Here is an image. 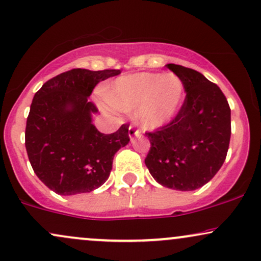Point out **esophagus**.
Listing matches in <instances>:
<instances>
[{
  "instance_id": "obj_1",
  "label": "esophagus",
  "mask_w": 261,
  "mask_h": 261,
  "mask_svg": "<svg viewBox=\"0 0 261 261\" xmlns=\"http://www.w3.org/2000/svg\"><path fill=\"white\" fill-rule=\"evenodd\" d=\"M128 137H130V140L135 139V137H136V139H140V137H141V131L135 130V127L130 126V127H128Z\"/></svg>"
}]
</instances>
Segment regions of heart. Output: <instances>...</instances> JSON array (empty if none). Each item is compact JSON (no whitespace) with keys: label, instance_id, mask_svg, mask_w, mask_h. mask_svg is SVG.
Masks as SVG:
<instances>
[{"label":"heart","instance_id":"1","mask_svg":"<svg viewBox=\"0 0 261 261\" xmlns=\"http://www.w3.org/2000/svg\"><path fill=\"white\" fill-rule=\"evenodd\" d=\"M184 97V84L172 73L125 75L106 92L107 102L113 108L134 111L135 120L146 130L168 125L177 115Z\"/></svg>","mask_w":261,"mask_h":261}]
</instances>
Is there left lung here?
<instances>
[{
  "instance_id": "8db88e82",
  "label": "left lung",
  "mask_w": 261,
  "mask_h": 261,
  "mask_svg": "<svg viewBox=\"0 0 261 261\" xmlns=\"http://www.w3.org/2000/svg\"><path fill=\"white\" fill-rule=\"evenodd\" d=\"M184 84L186 98L170 124L146 134L144 159L153 178L176 191H194L224 164L231 137V109L218 85L193 69L166 64Z\"/></svg>"
}]
</instances>
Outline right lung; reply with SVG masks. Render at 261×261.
<instances>
[{"label": "right lung", "mask_w": 261, "mask_h": 261, "mask_svg": "<svg viewBox=\"0 0 261 261\" xmlns=\"http://www.w3.org/2000/svg\"><path fill=\"white\" fill-rule=\"evenodd\" d=\"M120 70L73 69L52 77L34 96L25 147L34 171L61 196L89 193L108 180L113 158L130 142L128 125L105 135L92 124L97 108L89 97L99 81Z\"/></svg>", "instance_id": "obj_1"}]
</instances>
